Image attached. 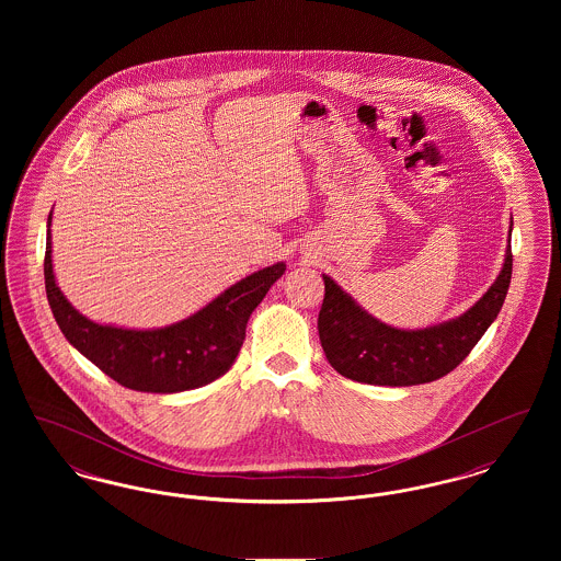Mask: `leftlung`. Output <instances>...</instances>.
I'll return each instance as SVG.
<instances>
[{
    "mask_svg": "<svg viewBox=\"0 0 561 561\" xmlns=\"http://www.w3.org/2000/svg\"><path fill=\"white\" fill-rule=\"evenodd\" d=\"M511 271L508 245L505 265L488 293L460 318L425 330H398L376 320L323 275L325 294L318 318L323 353L336 373L357 382L410 387L437 380L453 373L496 320L507 296Z\"/></svg>",
    "mask_w": 561,
    "mask_h": 561,
    "instance_id": "1",
    "label": "left lung"
}]
</instances>
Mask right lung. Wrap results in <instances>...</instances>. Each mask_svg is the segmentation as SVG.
Segmentation results:
<instances>
[{
  "instance_id": "right-lung-1",
  "label": "right lung",
  "mask_w": 561,
  "mask_h": 561,
  "mask_svg": "<svg viewBox=\"0 0 561 561\" xmlns=\"http://www.w3.org/2000/svg\"><path fill=\"white\" fill-rule=\"evenodd\" d=\"M284 271L286 265L277 263L243 277L187 320L158 330H126L88 320L71 307L54 282L50 229L46 236V294L65 339L122 387L147 393L197 389L227 373L252 311Z\"/></svg>"
}]
</instances>
